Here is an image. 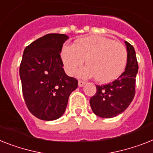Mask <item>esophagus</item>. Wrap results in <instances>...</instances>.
I'll list each match as a JSON object with an SVG mask.
<instances>
[{"instance_id": "obj_1", "label": "esophagus", "mask_w": 153, "mask_h": 153, "mask_svg": "<svg viewBox=\"0 0 153 153\" xmlns=\"http://www.w3.org/2000/svg\"><path fill=\"white\" fill-rule=\"evenodd\" d=\"M85 81L79 80V87H82V86H83V85H85Z\"/></svg>"}]
</instances>
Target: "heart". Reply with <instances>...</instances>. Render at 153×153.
Returning <instances> with one entry per match:
<instances>
[{
    "label": "heart",
    "mask_w": 153,
    "mask_h": 153,
    "mask_svg": "<svg viewBox=\"0 0 153 153\" xmlns=\"http://www.w3.org/2000/svg\"><path fill=\"white\" fill-rule=\"evenodd\" d=\"M64 70L74 75L82 66L86 67L79 72L82 77H94L101 83L110 82L123 72L127 61V52L121 43L100 36L79 38L73 46L65 45L60 53Z\"/></svg>",
    "instance_id": "heart-1"
}]
</instances>
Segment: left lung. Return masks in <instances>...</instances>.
<instances>
[{
	"mask_svg": "<svg viewBox=\"0 0 153 153\" xmlns=\"http://www.w3.org/2000/svg\"><path fill=\"white\" fill-rule=\"evenodd\" d=\"M125 43L127 49L125 71L112 82L96 85V94L89 100L94 113L101 118H112L121 114L134 97L138 64L134 48L129 42Z\"/></svg>",
	"mask_w": 153,
	"mask_h": 153,
	"instance_id": "1",
	"label": "left lung"
}]
</instances>
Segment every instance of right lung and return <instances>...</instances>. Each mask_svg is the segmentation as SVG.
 <instances>
[{"instance_id": "right-lung-1", "label": "right lung", "mask_w": 153, "mask_h": 153, "mask_svg": "<svg viewBox=\"0 0 153 153\" xmlns=\"http://www.w3.org/2000/svg\"><path fill=\"white\" fill-rule=\"evenodd\" d=\"M68 37L48 33L25 48L19 68L27 108L35 117L51 121L61 117L78 80L64 72L60 56Z\"/></svg>"}]
</instances>
